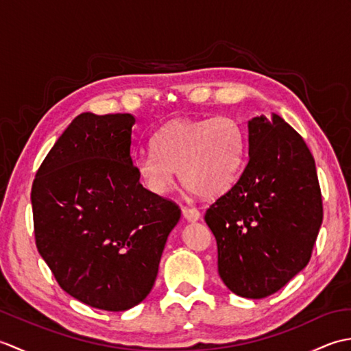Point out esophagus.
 <instances>
[{
    "instance_id": "obj_1",
    "label": "esophagus",
    "mask_w": 351,
    "mask_h": 351,
    "mask_svg": "<svg viewBox=\"0 0 351 351\" xmlns=\"http://www.w3.org/2000/svg\"><path fill=\"white\" fill-rule=\"evenodd\" d=\"M182 215L184 219L187 221H197L200 219V213L196 210V208H189V206H184L182 208Z\"/></svg>"
}]
</instances>
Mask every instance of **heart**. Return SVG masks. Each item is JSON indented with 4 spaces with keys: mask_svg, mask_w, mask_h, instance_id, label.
I'll list each match as a JSON object with an SVG mask.
<instances>
[{
    "mask_svg": "<svg viewBox=\"0 0 351 351\" xmlns=\"http://www.w3.org/2000/svg\"><path fill=\"white\" fill-rule=\"evenodd\" d=\"M152 151L136 158V171L145 187L167 195L180 180L200 196L215 197L235 182L244 154V134L229 117L175 119L156 131Z\"/></svg>",
    "mask_w": 351,
    "mask_h": 351,
    "instance_id": "b5f03b06",
    "label": "heart"
}]
</instances>
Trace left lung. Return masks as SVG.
Here are the masks:
<instances>
[{
	"label": "left lung",
	"instance_id": "left-lung-1",
	"mask_svg": "<svg viewBox=\"0 0 351 351\" xmlns=\"http://www.w3.org/2000/svg\"><path fill=\"white\" fill-rule=\"evenodd\" d=\"M240 180L208 208L219 274L240 297L264 299L308 265L323 221L314 156L278 114L247 122Z\"/></svg>",
	"mask_w": 351,
	"mask_h": 351
}]
</instances>
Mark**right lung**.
<instances>
[{
    "label": "right lung",
    "instance_id": "obj_1",
    "mask_svg": "<svg viewBox=\"0 0 351 351\" xmlns=\"http://www.w3.org/2000/svg\"><path fill=\"white\" fill-rule=\"evenodd\" d=\"M132 114L81 113L36 173V245L66 293L126 311L151 293L176 204L146 190L134 166Z\"/></svg>",
    "mask_w": 351,
    "mask_h": 351
}]
</instances>
